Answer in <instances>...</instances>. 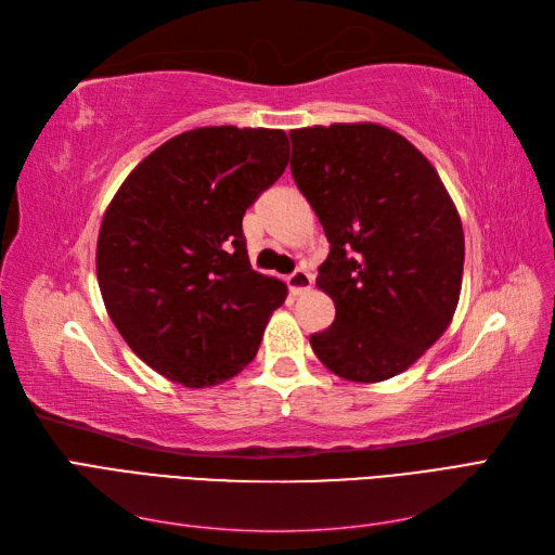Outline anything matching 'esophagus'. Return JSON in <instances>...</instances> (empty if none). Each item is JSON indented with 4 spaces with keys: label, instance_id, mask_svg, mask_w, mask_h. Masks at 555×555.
Returning a JSON list of instances; mask_svg holds the SVG:
<instances>
[{
    "label": "esophagus",
    "instance_id": "34e87169",
    "mask_svg": "<svg viewBox=\"0 0 555 555\" xmlns=\"http://www.w3.org/2000/svg\"><path fill=\"white\" fill-rule=\"evenodd\" d=\"M287 287L294 296H300L306 294L310 287H312V275L308 271H294L289 278H287Z\"/></svg>",
    "mask_w": 555,
    "mask_h": 555
}]
</instances>
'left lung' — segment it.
Instances as JSON below:
<instances>
[{"instance_id": "1", "label": "left lung", "mask_w": 555, "mask_h": 555, "mask_svg": "<svg viewBox=\"0 0 555 555\" xmlns=\"http://www.w3.org/2000/svg\"><path fill=\"white\" fill-rule=\"evenodd\" d=\"M292 173L331 251L317 287L333 324L310 335L333 375L391 379L440 340L456 312L465 238L435 166L375 122L292 129Z\"/></svg>"}]
</instances>
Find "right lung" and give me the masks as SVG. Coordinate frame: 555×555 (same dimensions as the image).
I'll return each instance as SVG.
<instances>
[{
	"label": "right lung",
	"mask_w": 555,
	"mask_h": 555,
	"mask_svg": "<svg viewBox=\"0 0 555 555\" xmlns=\"http://www.w3.org/2000/svg\"><path fill=\"white\" fill-rule=\"evenodd\" d=\"M289 162L282 129L198 127L133 169L108 204L96 280L133 354L204 389L257 357L287 284L251 271L243 215Z\"/></svg>",
	"instance_id": "add662e5"
}]
</instances>
